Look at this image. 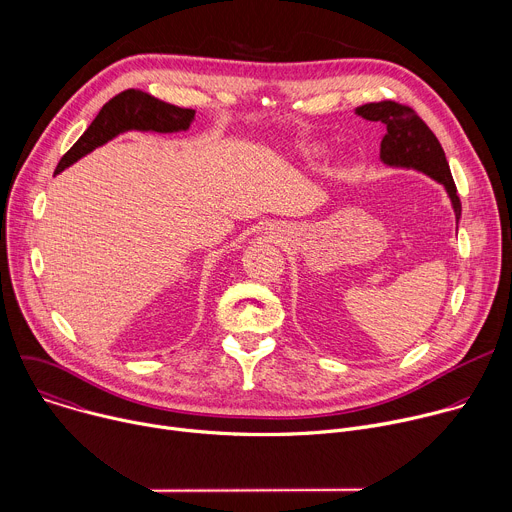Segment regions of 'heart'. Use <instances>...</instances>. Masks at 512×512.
<instances>
[{
	"mask_svg": "<svg viewBox=\"0 0 512 512\" xmlns=\"http://www.w3.org/2000/svg\"><path fill=\"white\" fill-rule=\"evenodd\" d=\"M298 156L302 160L312 162V160H318V158L326 156V148H324V143H306V145H302V148H300Z\"/></svg>",
	"mask_w": 512,
	"mask_h": 512,
	"instance_id": "obj_1",
	"label": "heart"
}]
</instances>
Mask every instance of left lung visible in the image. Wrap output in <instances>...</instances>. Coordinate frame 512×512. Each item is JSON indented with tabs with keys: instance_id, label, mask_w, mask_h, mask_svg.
I'll use <instances>...</instances> for the list:
<instances>
[{
	"instance_id": "1",
	"label": "left lung",
	"mask_w": 512,
	"mask_h": 512,
	"mask_svg": "<svg viewBox=\"0 0 512 512\" xmlns=\"http://www.w3.org/2000/svg\"><path fill=\"white\" fill-rule=\"evenodd\" d=\"M354 113L367 121H381L387 127V133L381 141V162L389 168H405L417 170L437 184H442L454 214H456V229L462 216L460 196L442 150L440 141L433 131L423 123V119L409 107L399 105L395 101H381L356 107Z\"/></svg>"
}]
</instances>
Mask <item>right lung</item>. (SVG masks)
<instances>
[{
    "label": "right lung",
    "instance_id": "1",
    "mask_svg": "<svg viewBox=\"0 0 512 512\" xmlns=\"http://www.w3.org/2000/svg\"><path fill=\"white\" fill-rule=\"evenodd\" d=\"M194 109H182L168 105L143 91H123L103 105L99 115L79 137V141L62 156L54 174L64 172L77 164L87 154L95 152L101 145L109 143L127 131H150V133H180L188 131L194 121Z\"/></svg>",
    "mask_w": 512,
    "mask_h": 512
}]
</instances>
